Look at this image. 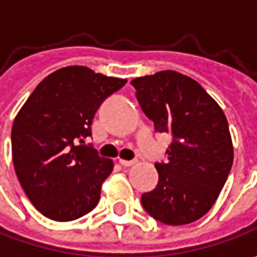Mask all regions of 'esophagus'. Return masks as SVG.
<instances>
[{
	"instance_id": "obj_1",
	"label": "esophagus",
	"mask_w": 257,
	"mask_h": 257,
	"mask_svg": "<svg viewBox=\"0 0 257 257\" xmlns=\"http://www.w3.org/2000/svg\"><path fill=\"white\" fill-rule=\"evenodd\" d=\"M120 164L121 166H124V167H130V166H133V164H136V160H120Z\"/></svg>"
}]
</instances>
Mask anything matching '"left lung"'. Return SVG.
<instances>
[{
	"instance_id": "1",
	"label": "left lung",
	"mask_w": 257,
	"mask_h": 257,
	"mask_svg": "<svg viewBox=\"0 0 257 257\" xmlns=\"http://www.w3.org/2000/svg\"><path fill=\"white\" fill-rule=\"evenodd\" d=\"M154 128L172 134L169 162L157 163L159 183L142 196L156 220L180 226L212 209L233 164L227 118L207 91L187 75L166 70L132 81Z\"/></svg>"
}]
</instances>
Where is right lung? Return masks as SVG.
<instances>
[{"instance_id": "obj_1", "label": "right lung", "mask_w": 257, "mask_h": 257, "mask_svg": "<svg viewBox=\"0 0 257 257\" xmlns=\"http://www.w3.org/2000/svg\"><path fill=\"white\" fill-rule=\"evenodd\" d=\"M125 83L84 65L63 67L35 87L15 115V173L30 202L45 217L70 222L97 206L114 163L85 146V140L100 104Z\"/></svg>"}]
</instances>
